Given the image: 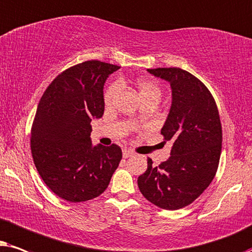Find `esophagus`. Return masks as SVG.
<instances>
[{"instance_id":"1","label":"esophagus","mask_w":252,"mask_h":252,"mask_svg":"<svg viewBox=\"0 0 252 252\" xmlns=\"http://www.w3.org/2000/svg\"><path fill=\"white\" fill-rule=\"evenodd\" d=\"M132 156H133L132 151H130V150H123V158H124V159H128V158L132 157Z\"/></svg>"}]
</instances>
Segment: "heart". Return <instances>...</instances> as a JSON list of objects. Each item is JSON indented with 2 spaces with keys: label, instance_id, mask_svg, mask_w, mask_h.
I'll return each mask as SVG.
<instances>
[{
  "label": "heart",
  "instance_id": "heart-1",
  "mask_svg": "<svg viewBox=\"0 0 252 252\" xmlns=\"http://www.w3.org/2000/svg\"><path fill=\"white\" fill-rule=\"evenodd\" d=\"M136 86L142 100H146V99L160 100L161 90L157 83H154L152 80H149V79H139L138 82H137ZM119 89H120L119 84L114 83L106 90L103 100H105V103L107 106H109L110 103H112L114 96H115L117 91H119Z\"/></svg>",
  "mask_w": 252,
  "mask_h": 252
}]
</instances>
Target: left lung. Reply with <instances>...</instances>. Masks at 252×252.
Wrapping results in <instances>:
<instances>
[{
	"label": "left lung",
	"mask_w": 252,
	"mask_h": 252,
	"mask_svg": "<svg viewBox=\"0 0 252 252\" xmlns=\"http://www.w3.org/2000/svg\"><path fill=\"white\" fill-rule=\"evenodd\" d=\"M147 71L170 84L172 105L161 135L173 146L158 167L147 160L137 182L149 202L179 210L198 198L216 175L222 143L219 112L207 87L190 72L180 68Z\"/></svg>",
	"instance_id": "8db88e82"
}]
</instances>
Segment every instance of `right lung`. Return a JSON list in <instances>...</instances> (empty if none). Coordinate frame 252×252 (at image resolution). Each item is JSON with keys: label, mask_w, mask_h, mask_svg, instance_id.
Returning <instances> with one entry per match:
<instances>
[{"label": "right lung", "mask_w": 252, "mask_h": 252, "mask_svg": "<svg viewBox=\"0 0 252 252\" xmlns=\"http://www.w3.org/2000/svg\"><path fill=\"white\" fill-rule=\"evenodd\" d=\"M120 66L86 61L47 87L31 131L33 161L46 186L62 199L86 202L107 189L121 159L115 144L93 145L91 121L105 110L103 85Z\"/></svg>", "instance_id": "obj_1"}]
</instances>
